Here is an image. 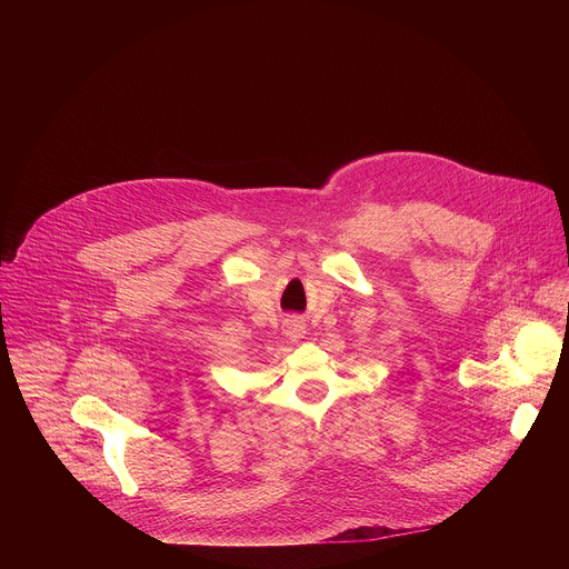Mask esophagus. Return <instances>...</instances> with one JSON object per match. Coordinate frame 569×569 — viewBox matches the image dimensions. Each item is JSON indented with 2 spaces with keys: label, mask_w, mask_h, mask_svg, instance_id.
Listing matches in <instances>:
<instances>
[{
  "label": "esophagus",
  "mask_w": 569,
  "mask_h": 569,
  "mask_svg": "<svg viewBox=\"0 0 569 569\" xmlns=\"http://www.w3.org/2000/svg\"><path fill=\"white\" fill-rule=\"evenodd\" d=\"M299 333H301V329H292V336H295V338H299Z\"/></svg>",
  "instance_id": "obj_1"
}]
</instances>
